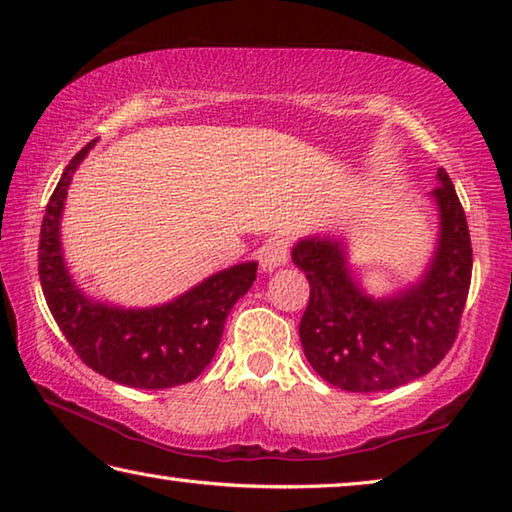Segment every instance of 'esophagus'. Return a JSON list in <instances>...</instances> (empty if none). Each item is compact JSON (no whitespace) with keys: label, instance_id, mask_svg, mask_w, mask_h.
<instances>
[{"label":"esophagus","instance_id":"1","mask_svg":"<svg viewBox=\"0 0 512 512\" xmlns=\"http://www.w3.org/2000/svg\"><path fill=\"white\" fill-rule=\"evenodd\" d=\"M259 262H262L264 271H273L277 266H284L289 262V241L273 237L259 250Z\"/></svg>","mask_w":512,"mask_h":512}]
</instances>
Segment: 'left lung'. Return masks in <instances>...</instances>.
Returning a JSON list of instances; mask_svg holds the SVG:
<instances>
[{"mask_svg":"<svg viewBox=\"0 0 512 512\" xmlns=\"http://www.w3.org/2000/svg\"><path fill=\"white\" fill-rule=\"evenodd\" d=\"M431 198L440 212L436 253L422 280L395 296L370 298L359 287L341 239L307 237L293 248V264L309 280L302 350L327 384L350 393L393 391L427 375L454 345L472 280V241L443 167Z\"/></svg>","mask_w":512,"mask_h":512,"instance_id":"8db88e82","label":"left lung"}]
</instances>
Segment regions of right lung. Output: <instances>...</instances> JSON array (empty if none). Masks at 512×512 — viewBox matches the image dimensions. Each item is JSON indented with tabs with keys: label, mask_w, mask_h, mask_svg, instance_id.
Masks as SVG:
<instances>
[{
	"label": "right lung",
	"mask_w": 512,
	"mask_h": 512,
	"mask_svg": "<svg viewBox=\"0 0 512 512\" xmlns=\"http://www.w3.org/2000/svg\"><path fill=\"white\" fill-rule=\"evenodd\" d=\"M94 142L67 164L42 219L38 273L47 307L74 352L99 375L146 391L187 384L212 361L225 318L253 287L257 264L225 268L160 307L121 309L90 300L63 262L60 214L72 173Z\"/></svg>",
	"instance_id": "add662e5"
}]
</instances>
